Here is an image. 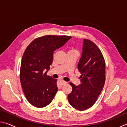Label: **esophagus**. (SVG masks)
Segmentation results:
<instances>
[{
    "label": "esophagus",
    "mask_w": 127,
    "mask_h": 127,
    "mask_svg": "<svg viewBox=\"0 0 127 127\" xmlns=\"http://www.w3.org/2000/svg\"><path fill=\"white\" fill-rule=\"evenodd\" d=\"M66 83V82L64 81L63 80H59L58 82V86H62L63 85H65Z\"/></svg>",
    "instance_id": "34e87169"
}]
</instances>
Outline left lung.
I'll use <instances>...</instances> for the list:
<instances>
[{
  "label": "left lung",
  "instance_id": "1",
  "mask_svg": "<svg viewBox=\"0 0 127 127\" xmlns=\"http://www.w3.org/2000/svg\"><path fill=\"white\" fill-rule=\"evenodd\" d=\"M78 69L81 73V84L76 86L70 83L72 91L68 99L74 108L85 110L95 103L105 82L104 57L97 45L89 40L83 39Z\"/></svg>",
  "mask_w": 127,
  "mask_h": 127
}]
</instances>
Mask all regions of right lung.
Segmentation results:
<instances>
[{
  "label": "right lung",
  "mask_w": 127,
  "mask_h": 127,
  "mask_svg": "<svg viewBox=\"0 0 127 127\" xmlns=\"http://www.w3.org/2000/svg\"><path fill=\"white\" fill-rule=\"evenodd\" d=\"M71 38L44 36L34 40L26 49L21 64L20 81L26 97L33 106L44 107L54 97L58 89L57 79L46 73L53 63L54 51Z\"/></svg>",
  "instance_id": "1"
}]
</instances>
